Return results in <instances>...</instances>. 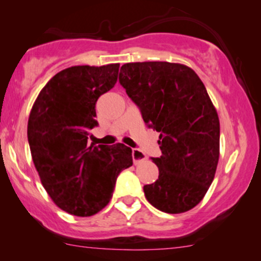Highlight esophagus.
<instances>
[{
    "instance_id": "1",
    "label": "esophagus",
    "mask_w": 261,
    "mask_h": 261,
    "mask_svg": "<svg viewBox=\"0 0 261 261\" xmlns=\"http://www.w3.org/2000/svg\"><path fill=\"white\" fill-rule=\"evenodd\" d=\"M133 160H134V164H135V165H139L140 163H142V161L146 160V155H144V153H142L138 149H133Z\"/></svg>"
}]
</instances>
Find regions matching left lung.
I'll list each match as a JSON object with an SVG mask.
<instances>
[{
  "instance_id": "obj_1",
  "label": "left lung",
  "mask_w": 261,
  "mask_h": 261,
  "mask_svg": "<svg viewBox=\"0 0 261 261\" xmlns=\"http://www.w3.org/2000/svg\"><path fill=\"white\" fill-rule=\"evenodd\" d=\"M120 85L147 127L160 133L159 179L144 186L147 201L167 214L193 209L215 176L220 123L204 84L188 66L134 62L121 66Z\"/></svg>"
}]
</instances>
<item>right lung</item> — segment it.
Listing matches in <instances>:
<instances>
[{
    "label": "right lung",
    "instance_id": "right-lung-1",
    "mask_svg": "<svg viewBox=\"0 0 261 261\" xmlns=\"http://www.w3.org/2000/svg\"><path fill=\"white\" fill-rule=\"evenodd\" d=\"M119 64L72 66L54 76L31 110L27 139L41 182L55 204L76 216H91L109 204L133 151L122 144H89L98 125L96 102L115 86Z\"/></svg>",
    "mask_w": 261,
    "mask_h": 261
}]
</instances>
